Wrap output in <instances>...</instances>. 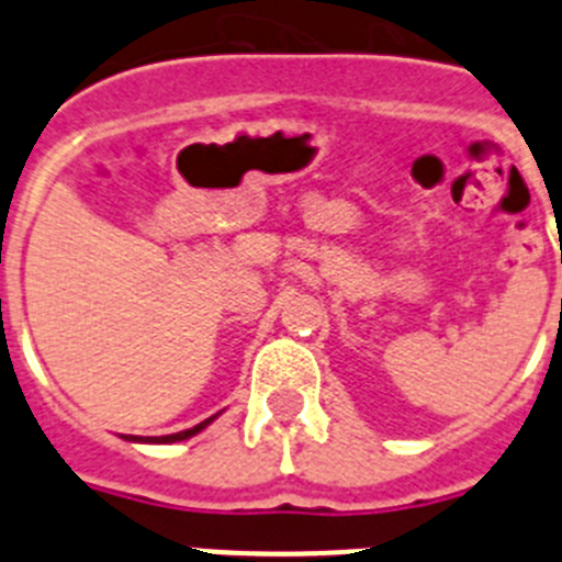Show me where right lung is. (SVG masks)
<instances>
[{
  "instance_id": "obj_1",
  "label": "right lung",
  "mask_w": 562,
  "mask_h": 562,
  "mask_svg": "<svg viewBox=\"0 0 562 562\" xmlns=\"http://www.w3.org/2000/svg\"><path fill=\"white\" fill-rule=\"evenodd\" d=\"M213 419H216V416H211V419L200 422V425H193V428L180 430V434H171V436H146V439H137V436H132V441H154V445H171V441H182V439H191V436H196L202 428H207ZM126 439H128V436H126Z\"/></svg>"
}]
</instances>
